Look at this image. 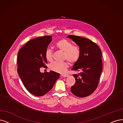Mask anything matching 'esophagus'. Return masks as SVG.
Returning a JSON list of instances; mask_svg holds the SVG:
<instances>
[{"label":"esophagus","instance_id":"1","mask_svg":"<svg viewBox=\"0 0 123 123\" xmlns=\"http://www.w3.org/2000/svg\"><path fill=\"white\" fill-rule=\"evenodd\" d=\"M68 76V75L66 74H61V76L63 77V78H65V77H67Z\"/></svg>","mask_w":123,"mask_h":123}]
</instances>
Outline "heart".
Instances as JSON below:
<instances>
[{
    "instance_id": "b5f03b06",
    "label": "heart",
    "mask_w": 123,
    "mask_h": 123,
    "mask_svg": "<svg viewBox=\"0 0 123 123\" xmlns=\"http://www.w3.org/2000/svg\"><path fill=\"white\" fill-rule=\"evenodd\" d=\"M55 47L59 51L63 52L62 56V60H66L71 64L78 62L81 56V49L78 45H74L70 40L62 38L59 39L55 43ZM44 55L47 60L51 62L53 60V53L52 49L48 48L45 51ZM69 63L67 61L62 62H54L49 66L51 70L63 74L68 67Z\"/></svg>"
}]
</instances>
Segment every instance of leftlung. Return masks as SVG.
<instances>
[{
    "instance_id": "left-lung-1",
    "label": "left lung",
    "mask_w": 123,
    "mask_h": 123,
    "mask_svg": "<svg viewBox=\"0 0 123 123\" xmlns=\"http://www.w3.org/2000/svg\"><path fill=\"white\" fill-rule=\"evenodd\" d=\"M81 49V56L72 70L80 71L73 74L75 83L71 87V92L78 97H85L91 95L98 87L102 70V53L98 45L89 39L79 36L69 35Z\"/></svg>"
}]
</instances>
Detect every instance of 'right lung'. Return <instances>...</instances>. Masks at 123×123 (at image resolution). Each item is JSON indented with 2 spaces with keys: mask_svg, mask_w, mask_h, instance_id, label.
<instances>
[{
  "mask_svg": "<svg viewBox=\"0 0 123 123\" xmlns=\"http://www.w3.org/2000/svg\"><path fill=\"white\" fill-rule=\"evenodd\" d=\"M51 41V36L32 39L18 54V73L26 89L36 96L47 94L60 76L53 71L43 73L40 71L41 68H47L44 53Z\"/></svg>",
  "mask_w": 123,
  "mask_h": 123,
  "instance_id": "obj_1",
  "label": "right lung"
}]
</instances>
